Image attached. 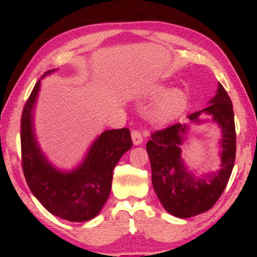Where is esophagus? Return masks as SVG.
Returning <instances> with one entry per match:
<instances>
[{"mask_svg": "<svg viewBox=\"0 0 257 257\" xmlns=\"http://www.w3.org/2000/svg\"><path fill=\"white\" fill-rule=\"evenodd\" d=\"M131 137H132L133 144H135V145H140V144H142L143 140H144L142 132H140L139 130H133L132 133H131Z\"/></svg>", "mask_w": 257, "mask_h": 257, "instance_id": "34e87169", "label": "esophagus"}]
</instances>
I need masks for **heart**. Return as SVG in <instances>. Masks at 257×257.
<instances>
[{"mask_svg": "<svg viewBox=\"0 0 257 257\" xmlns=\"http://www.w3.org/2000/svg\"><path fill=\"white\" fill-rule=\"evenodd\" d=\"M163 87L156 90V94L163 92ZM186 93L180 89H172L165 92L150 112V117L156 122H166L182 111L186 105Z\"/></svg>", "mask_w": 257, "mask_h": 257, "instance_id": "1", "label": "heart"}]
</instances>
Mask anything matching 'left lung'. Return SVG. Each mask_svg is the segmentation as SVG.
<instances>
[{
  "instance_id": "obj_1",
  "label": "left lung",
  "mask_w": 257,
  "mask_h": 257,
  "mask_svg": "<svg viewBox=\"0 0 257 257\" xmlns=\"http://www.w3.org/2000/svg\"><path fill=\"white\" fill-rule=\"evenodd\" d=\"M210 105L202 111L188 114L189 120L200 121L199 115L205 112L222 130L221 139V170L209 179H196L189 173L181 160L180 146L184 143L187 126L180 122L158 130L151 135L146 145L151 168L152 184L165 209L177 217L195 216L205 213L215 205L229 180L236 154L233 104L226 90L219 84L216 96Z\"/></svg>"
}]
</instances>
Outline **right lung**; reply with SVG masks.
<instances>
[{"instance_id":"1","label":"right lung","mask_w":257,"mask_h":257,"mask_svg":"<svg viewBox=\"0 0 257 257\" xmlns=\"http://www.w3.org/2000/svg\"><path fill=\"white\" fill-rule=\"evenodd\" d=\"M54 71V70H52ZM51 71L44 73L49 75ZM41 80L35 84L21 117L22 168L30 191L47 210L72 222L98 215L111 192L113 168L132 147L128 128L101 133L84 163L73 172H59L45 159L34 135L33 111Z\"/></svg>"}]
</instances>
